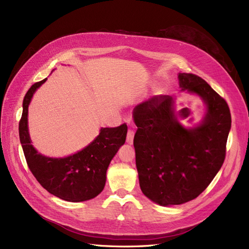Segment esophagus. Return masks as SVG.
<instances>
[{"label": "esophagus", "instance_id": "obj_1", "mask_svg": "<svg viewBox=\"0 0 249 249\" xmlns=\"http://www.w3.org/2000/svg\"><path fill=\"white\" fill-rule=\"evenodd\" d=\"M133 140H134V132L132 130H129L126 134V142L129 143V144H133Z\"/></svg>", "mask_w": 249, "mask_h": 249}]
</instances>
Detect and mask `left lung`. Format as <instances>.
<instances>
[{"mask_svg": "<svg viewBox=\"0 0 249 249\" xmlns=\"http://www.w3.org/2000/svg\"><path fill=\"white\" fill-rule=\"evenodd\" d=\"M178 78L182 91L198 95L206 105L199 124H180L169 95L154 96L133 111L141 191L164 207L182 205L206 190L224 162L231 125L227 102L205 80L186 72Z\"/></svg>", "mask_w": 249, "mask_h": 249, "instance_id": "left-lung-1", "label": "left lung"}]
</instances>
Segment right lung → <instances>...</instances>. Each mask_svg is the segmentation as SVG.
<instances>
[{"mask_svg":"<svg viewBox=\"0 0 249 249\" xmlns=\"http://www.w3.org/2000/svg\"><path fill=\"white\" fill-rule=\"evenodd\" d=\"M47 79L35 83L22 102L18 124L19 140L29 169L51 194L66 201L79 202L94 198L106 184V173L113 157L124 144L127 126L102 127L99 136L80 152L64 158H51L37 152L28 129V108L33 94Z\"/></svg>","mask_w":249,"mask_h":249,"instance_id":"right-lung-1","label":"right lung"}]
</instances>
